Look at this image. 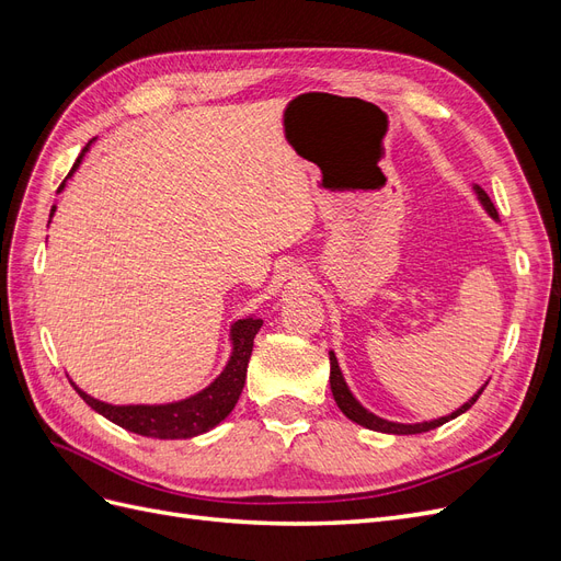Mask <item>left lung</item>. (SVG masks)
I'll list each match as a JSON object with an SVG mask.
<instances>
[{
    "label": "left lung",
    "instance_id": "1",
    "mask_svg": "<svg viewBox=\"0 0 561 561\" xmlns=\"http://www.w3.org/2000/svg\"><path fill=\"white\" fill-rule=\"evenodd\" d=\"M474 194H478V201L482 203V208L489 213V217H491V219H499V213H496V208H494V203H491V198L480 190L478 184H474ZM486 383H489V381H484V386H486ZM484 386H482V388L478 390V393H474L468 402H463L461 407H458V410H454V412L447 414V416L431 419V421H421V423H398V421H388V419L377 416L375 412H369L367 407H363L360 400L351 393V388H348V383H346V379H344V371H342V367H339L336 355H334V351H330V388H332V396H334L336 407H339V410H342L351 421L358 423V426L369 428V431H377V433H388V435H416V433H428V431H433V428H439V426H443V423H447V421H451V419H456V416H461L463 412H468L470 407H472L474 402H478V398L482 396Z\"/></svg>",
    "mask_w": 561,
    "mask_h": 561
}]
</instances>
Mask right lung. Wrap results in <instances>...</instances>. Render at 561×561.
<instances>
[{"mask_svg": "<svg viewBox=\"0 0 561 561\" xmlns=\"http://www.w3.org/2000/svg\"><path fill=\"white\" fill-rule=\"evenodd\" d=\"M95 142V138L81 149L79 159L75 161L72 171L67 173V178L62 180V184L58 186V194L65 190V182L70 180L77 168L81 165L87 151L91 149V145ZM56 206L50 208V217H54ZM262 318L257 316H245L241 320L231 322L229 328V344H231V353L229 360L225 365V369L203 388L198 393L184 398V400H175V402H163V404H110L98 400L93 396H89L87 390H81L72 379L70 383L75 386L77 393L81 396V400L87 402L91 410H95L98 414H103L105 419H110L116 426H122L130 433H138L145 437H159V439H186V437H196L213 431L215 426L222 423L231 410L239 402L243 386H245V371H248V363L252 355V344H254V334L260 332L262 328Z\"/></svg>", "mask_w": 561, "mask_h": 561, "instance_id": "right-lung-1", "label": "right lung"}]
</instances>
